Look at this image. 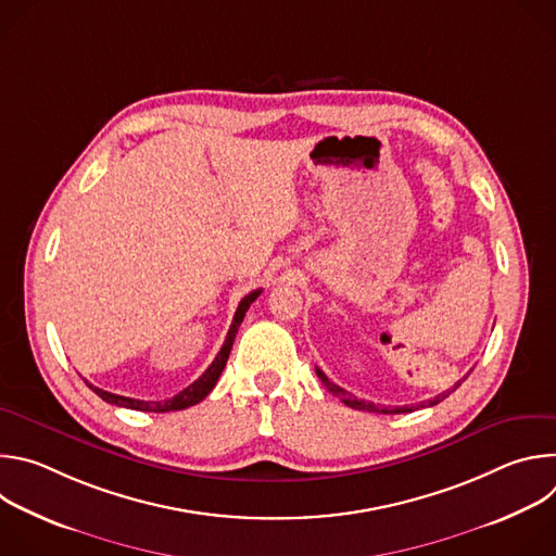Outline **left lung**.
I'll return each mask as SVG.
<instances>
[{"instance_id":"left-lung-1","label":"left lung","mask_w":556,"mask_h":556,"mask_svg":"<svg viewBox=\"0 0 556 556\" xmlns=\"http://www.w3.org/2000/svg\"><path fill=\"white\" fill-rule=\"evenodd\" d=\"M316 376H319L321 378V382L326 384V389L332 393V395H337V399H341L348 407H352V409H358V412H374V414H409V412H414L416 407H425V403H420V405H412V407H380V405H374V403H367V401H361V399H356V395L354 393H350V391H345L343 387H339V384H334L319 367H316ZM468 376V374H466ZM464 376V378H466ZM462 378V380H464ZM462 380H457L455 382V387L453 389H448V391H442L440 395H435V399H431V401H427V405L429 407H433V405H438V403H442L444 399H446V395L451 393V391H455L459 384H462Z\"/></svg>"}]
</instances>
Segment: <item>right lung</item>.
Instances as JSON below:
<instances>
[{
	"mask_svg": "<svg viewBox=\"0 0 556 556\" xmlns=\"http://www.w3.org/2000/svg\"><path fill=\"white\" fill-rule=\"evenodd\" d=\"M262 294V290H253L251 294H247L240 305H237L235 309V316H232V324L228 328V334H226V341L222 345V350L217 352L215 361L208 365V369L195 380L191 382L187 389H182L180 393H176L174 399H167V401H138V399H127V395H118V393H110L105 389H99L94 384H88L99 399H103L105 403L110 405H116V407H125V409H134V412H153V414H165V412H180V409H187V407H193L198 405L200 401H204L206 395L211 393V389L215 387L222 369L226 367V361H228V354H230V348H232V341H235V334L237 330H240L244 316H247V309L251 307V303Z\"/></svg>",
	"mask_w": 556,
	"mask_h": 556,
	"instance_id": "1",
	"label": "right lung"
}]
</instances>
